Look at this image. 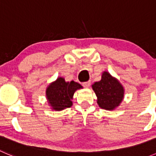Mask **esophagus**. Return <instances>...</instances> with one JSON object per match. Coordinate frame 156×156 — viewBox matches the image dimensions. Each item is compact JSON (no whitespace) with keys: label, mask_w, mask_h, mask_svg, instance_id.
Wrapping results in <instances>:
<instances>
[{"label":"esophagus","mask_w":156,"mask_h":156,"mask_svg":"<svg viewBox=\"0 0 156 156\" xmlns=\"http://www.w3.org/2000/svg\"><path fill=\"white\" fill-rule=\"evenodd\" d=\"M82 85L84 86V87H89L90 85V81H85V82L82 83Z\"/></svg>","instance_id":"esophagus-1"}]
</instances>
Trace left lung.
<instances>
[{"mask_svg":"<svg viewBox=\"0 0 156 156\" xmlns=\"http://www.w3.org/2000/svg\"><path fill=\"white\" fill-rule=\"evenodd\" d=\"M100 108L112 110L119 106L124 97V89L118 80L107 72H103L102 79L92 85Z\"/></svg>","mask_w":156,"mask_h":156,"instance_id":"obj_1","label":"left lung"}]
</instances>
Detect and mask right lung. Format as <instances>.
Returning a JSON list of instances; mask_svg holds the SVG:
<instances>
[{
  "mask_svg": "<svg viewBox=\"0 0 156 156\" xmlns=\"http://www.w3.org/2000/svg\"><path fill=\"white\" fill-rule=\"evenodd\" d=\"M82 86L78 83L72 81L66 82L64 78H58L55 82L49 85L46 91L49 103L54 110H62L72 106L71 100L75 90Z\"/></svg>",
  "mask_w": 156,
  "mask_h": 156,
  "instance_id": "add662e5",
  "label": "right lung"
}]
</instances>
